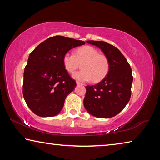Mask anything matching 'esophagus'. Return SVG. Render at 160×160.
Returning <instances> with one entry per match:
<instances>
[{"label":"esophagus","instance_id":"1","mask_svg":"<svg viewBox=\"0 0 160 160\" xmlns=\"http://www.w3.org/2000/svg\"><path fill=\"white\" fill-rule=\"evenodd\" d=\"M76 84H77V85H83V84L79 82V81H76Z\"/></svg>","mask_w":160,"mask_h":160}]
</instances>
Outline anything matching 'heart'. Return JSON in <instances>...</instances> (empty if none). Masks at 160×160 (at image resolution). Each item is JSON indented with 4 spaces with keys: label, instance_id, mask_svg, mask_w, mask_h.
Here are the masks:
<instances>
[{
    "label": "heart",
    "instance_id": "1",
    "mask_svg": "<svg viewBox=\"0 0 160 160\" xmlns=\"http://www.w3.org/2000/svg\"><path fill=\"white\" fill-rule=\"evenodd\" d=\"M82 64V70L72 75L75 79L82 81L93 80L98 82L107 76L109 70V60L106 56L99 54V51L90 46L78 48L75 55L70 53L64 54L63 64L65 69L73 72Z\"/></svg>",
    "mask_w": 160,
    "mask_h": 160
}]
</instances>
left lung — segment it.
<instances>
[{
    "label": "left lung",
    "mask_w": 160,
    "mask_h": 160,
    "mask_svg": "<svg viewBox=\"0 0 160 160\" xmlns=\"http://www.w3.org/2000/svg\"><path fill=\"white\" fill-rule=\"evenodd\" d=\"M102 51L109 60V70L104 80L97 85L86 86L84 107L90 114L108 118L117 115L131 98L132 70L117 48L102 41H87Z\"/></svg>",
    "instance_id": "1"
}]
</instances>
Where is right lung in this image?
Wrapping results in <instances>:
<instances>
[{"mask_svg":"<svg viewBox=\"0 0 160 160\" xmlns=\"http://www.w3.org/2000/svg\"><path fill=\"white\" fill-rule=\"evenodd\" d=\"M85 42L62 36L50 37L29 54L24 71L23 96L28 107L41 117L61 112L66 97L76 82L65 69L63 57Z\"/></svg>","mask_w":160,"mask_h":160,"instance_id":"add662e5","label":"right lung"}]
</instances>
